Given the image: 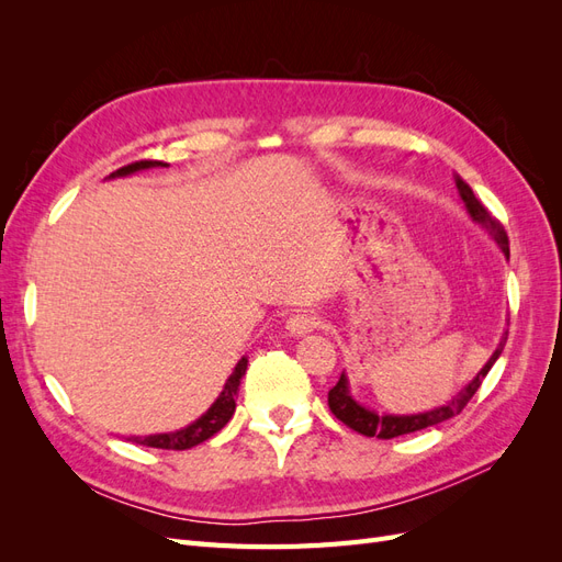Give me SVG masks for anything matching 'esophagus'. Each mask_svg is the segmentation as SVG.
Returning a JSON list of instances; mask_svg holds the SVG:
<instances>
[{
	"mask_svg": "<svg viewBox=\"0 0 562 562\" xmlns=\"http://www.w3.org/2000/svg\"><path fill=\"white\" fill-rule=\"evenodd\" d=\"M318 326V318L310 312H297L285 321V328L291 335H307Z\"/></svg>",
	"mask_w": 562,
	"mask_h": 562,
	"instance_id": "34e87169",
	"label": "esophagus"
}]
</instances>
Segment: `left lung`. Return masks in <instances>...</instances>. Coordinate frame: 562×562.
<instances>
[{"label":"left lung","instance_id":"obj_1","mask_svg":"<svg viewBox=\"0 0 562 562\" xmlns=\"http://www.w3.org/2000/svg\"><path fill=\"white\" fill-rule=\"evenodd\" d=\"M457 190H459V194H462L471 217L475 220V223H481L492 236H495V241L502 246V250L506 252V258H508V236L504 232V225L483 206L479 199H475V194L471 192V187L462 178H457ZM506 335L508 333H504V339L499 342V347L495 349V353L490 356V361L483 366V370L479 372V375L473 378V382L467 389L459 391V394L448 405H440V407H436V411H431V413H419V415H375L372 411H366V407H361L359 403H356L349 396V386H347L345 372H342V375H339L337 384L328 391L330 411H333V415L339 422L347 424L349 429L359 431L363 436L396 438V436H403V434H413V431H419V429L436 427V424L446 422L450 417H457L459 413L464 411L467 403L473 398L475 391L481 389V384H483L485 375L490 372V368L495 366V361L499 359V353L504 351Z\"/></svg>","mask_w":562,"mask_h":562}]
</instances>
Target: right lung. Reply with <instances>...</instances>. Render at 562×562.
Here are the masks:
<instances>
[{
	"label": "right lung",
	"mask_w": 562,
	"mask_h": 562,
	"mask_svg": "<svg viewBox=\"0 0 562 562\" xmlns=\"http://www.w3.org/2000/svg\"><path fill=\"white\" fill-rule=\"evenodd\" d=\"M151 166H166L164 161H151V159H143V161H133L128 166L116 168L112 173L114 176H128L135 171H143V168H151ZM246 368H248V359H241L236 363L234 372L229 375L223 394L217 396V401L209 407V413L199 417L194 424H190L187 429H180L176 434H157V436H133L128 440H133L135 446H145V448H157V450H187V448H194L203 440H209L211 436H215L220 429L225 427V424L232 419L234 411H236V391H239L241 378L246 375Z\"/></svg>",
	"instance_id": "add662e5"
}]
</instances>
